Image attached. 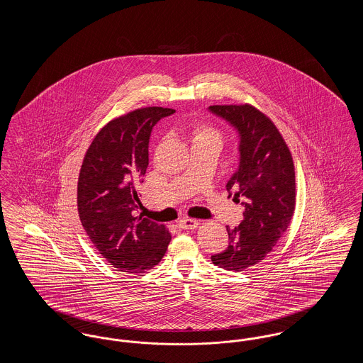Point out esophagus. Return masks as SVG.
Here are the masks:
<instances>
[{
    "label": "esophagus",
    "mask_w": 363,
    "mask_h": 363,
    "mask_svg": "<svg viewBox=\"0 0 363 363\" xmlns=\"http://www.w3.org/2000/svg\"><path fill=\"white\" fill-rule=\"evenodd\" d=\"M199 225H200V220H196V219L185 218V219L179 220V227L184 228V230H193V228H196Z\"/></svg>",
    "instance_id": "1"
}]
</instances>
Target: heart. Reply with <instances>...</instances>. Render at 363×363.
<instances>
[{
    "instance_id": "heart-1",
    "label": "heart",
    "mask_w": 363,
    "mask_h": 363,
    "mask_svg": "<svg viewBox=\"0 0 363 363\" xmlns=\"http://www.w3.org/2000/svg\"><path fill=\"white\" fill-rule=\"evenodd\" d=\"M191 138L193 143L194 141H201V140H218L220 143V132L218 129H215L213 126H209L207 123L203 122H197L191 125Z\"/></svg>"
}]
</instances>
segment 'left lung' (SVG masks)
<instances>
[{
	"label": "left lung",
	"mask_w": 363,
	"mask_h": 363,
	"mask_svg": "<svg viewBox=\"0 0 363 363\" xmlns=\"http://www.w3.org/2000/svg\"><path fill=\"white\" fill-rule=\"evenodd\" d=\"M209 110L237 128L240 167L225 188L245 206L240 225L227 228V249L211 256L227 271H243L265 259L287 231L295 209L291 152L277 125L249 104H215ZM231 196V194H230Z\"/></svg>",
	"instance_id": "1"
}]
</instances>
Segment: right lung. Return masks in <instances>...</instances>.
I'll return each instance as SVG.
<instances>
[{
  "label": "right lung",
  "instance_id": "add662e5",
  "mask_svg": "<svg viewBox=\"0 0 363 363\" xmlns=\"http://www.w3.org/2000/svg\"><path fill=\"white\" fill-rule=\"evenodd\" d=\"M175 113L141 107L110 122L86 150L77 181V211L88 238L114 268L143 274L163 259L172 234L164 225L135 216L138 186L148 167V143L156 122Z\"/></svg>",
  "mask_w": 363,
  "mask_h": 363
}]
</instances>
